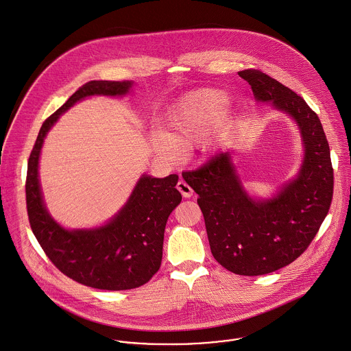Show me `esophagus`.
Listing matches in <instances>:
<instances>
[{"label": "esophagus", "instance_id": "1", "mask_svg": "<svg viewBox=\"0 0 351 351\" xmlns=\"http://www.w3.org/2000/svg\"><path fill=\"white\" fill-rule=\"evenodd\" d=\"M177 189L180 191V193H181L184 197H186V198H189V197L193 195V189H191V186H189L184 180H180V181H178Z\"/></svg>", "mask_w": 351, "mask_h": 351}]
</instances>
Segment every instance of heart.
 Returning <instances> with one entry per match:
<instances>
[{
	"label": "heart",
	"instance_id": "b5f03b06",
	"mask_svg": "<svg viewBox=\"0 0 351 351\" xmlns=\"http://www.w3.org/2000/svg\"><path fill=\"white\" fill-rule=\"evenodd\" d=\"M228 106V96L220 90L201 88L182 96L169 111L165 131L152 135L153 147L170 160H177L180 149L198 143L212 128L206 138L209 145L221 142L229 128L223 117Z\"/></svg>",
	"mask_w": 351,
	"mask_h": 351
}]
</instances>
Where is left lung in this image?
Returning a JSON list of instances; mask_svg holds the SVG:
<instances>
[{
  "label": "left lung",
  "instance_id": "obj_1",
  "mask_svg": "<svg viewBox=\"0 0 351 351\" xmlns=\"http://www.w3.org/2000/svg\"><path fill=\"white\" fill-rule=\"evenodd\" d=\"M257 101L289 115L302 135L304 158L295 178L271 198L244 189L230 152H221L182 177L198 194L213 257L228 271L258 276L291 264L318 233L328 213L334 173L318 115L303 97L258 69L239 72Z\"/></svg>",
  "mask_w": 351,
  "mask_h": 351
}]
</instances>
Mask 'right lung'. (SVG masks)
<instances>
[{
  "label": "right lung",
  "instance_id": "1",
  "mask_svg": "<svg viewBox=\"0 0 351 351\" xmlns=\"http://www.w3.org/2000/svg\"><path fill=\"white\" fill-rule=\"evenodd\" d=\"M132 82L93 80L82 86L40 128L28 160L27 209L33 234L45 255L72 280L97 289L141 287L158 272L165 226L181 202L177 174L154 178L143 174L125 206L93 229H65L48 213L38 181V160L48 131L79 100L94 95L123 96Z\"/></svg>",
  "mask_w": 351,
  "mask_h": 351
}]
</instances>
